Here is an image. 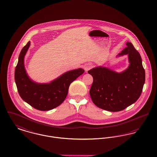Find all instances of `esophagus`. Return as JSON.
I'll return each instance as SVG.
<instances>
[{
  "label": "esophagus",
  "instance_id": "1",
  "mask_svg": "<svg viewBox=\"0 0 157 157\" xmlns=\"http://www.w3.org/2000/svg\"><path fill=\"white\" fill-rule=\"evenodd\" d=\"M92 65L91 63H88V64H85L84 65V69L85 71H88L90 69H91L92 68Z\"/></svg>",
  "mask_w": 157,
  "mask_h": 157
}]
</instances>
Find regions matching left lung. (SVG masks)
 Here are the masks:
<instances>
[{"label":"left lung","mask_w":157,"mask_h":157,"mask_svg":"<svg viewBox=\"0 0 157 157\" xmlns=\"http://www.w3.org/2000/svg\"><path fill=\"white\" fill-rule=\"evenodd\" d=\"M117 57L128 56V67L118 73L104 66L92 68L90 97L98 107L112 112L123 110L138 100L145 81V72L138 52L130 42Z\"/></svg>","instance_id":"obj_1"}]
</instances>
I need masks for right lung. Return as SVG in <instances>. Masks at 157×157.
Listing matches in <instances>:
<instances>
[{
    "instance_id": "obj_1",
    "label": "right lung",
    "mask_w": 157,
    "mask_h": 157,
    "mask_svg": "<svg viewBox=\"0 0 157 157\" xmlns=\"http://www.w3.org/2000/svg\"><path fill=\"white\" fill-rule=\"evenodd\" d=\"M30 41L21 50L15 71V81L19 94L24 101L41 111L52 110L65 101L70 84L83 74L82 68L69 71L49 83H40L32 80L26 72L24 57Z\"/></svg>"
}]
</instances>
